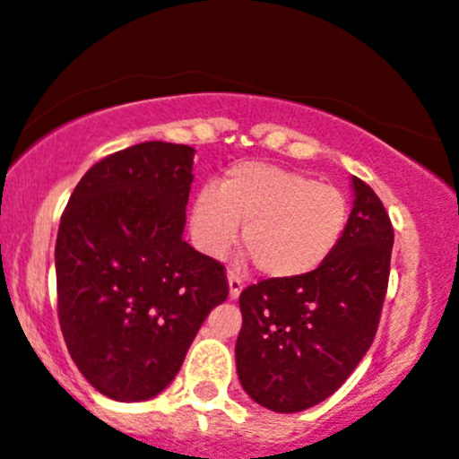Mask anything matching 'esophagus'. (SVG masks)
Listing matches in <instances>:
<instances>
[{"mask_svg":"<svg viewBox=\"0 0 459 459\" xmlns=\"http://www.w3.org/2000/svg\"><path fill=\"white\" fill-rule=\"evenodd\" d=\"M229 298L230 299H237L239 298L241 289H244V281H241V276L237 272H229Z\"/></svg>","mask_w":459,"mask_h":459,"instance_id":"34e87169","label":"esophagus"}]
</instances>
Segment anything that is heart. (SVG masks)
I'll list each match as a JSON object with an SVG mask.
<instances>
[{
  "instance_id": "b5f03b06",
  "label": "heart",
  "mask_w": 459,
  "mask_h": 459,
  "mask_svg": "<svg viewBox=\"0 0 459 459\" xmlns=\"http://www.w3.org/2000/svg\"><path fill=\"white\" fill-rule=\"evenodd\" d=\"M343 189L263 161L235 163L218 187L198 189L189 213L194 244L220 256L244 222V247L267 278H299L330 259L345 233Z\"/></svg>"
}]
</instances>
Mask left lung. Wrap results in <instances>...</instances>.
Wrapping results in <instances>:
<instances>
[{"mask_svg":"<svg viewBox=\"0 0 459 459\" xmlns=\"http://www.w3.org/2000/svg\"><path fill=\"white\" fill-rule=\"evenodd\" d=\"M354 207L330 259L299 278H267L239 296L235 345L244 391L273 412L328 399L373 343L391 273L393 224L377 194L351 177Z\"/></svg>","mask_w":459,"mask_h":459,"instance_id":"obj_1","label":"left lung"}]
</instances>
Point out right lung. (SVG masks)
Returning a JSON list of instances; mask_svg holds the SVG:
<instances>
[{"label": "right lung", "instance_id": "obj_1", "mask_svg": "<svg viewBox=\"0 0 459 459\" xmlns=\"http://www.w3.org/2000/svg\"><path fill=\"white\" fill-rule=\"evenodd\" d=\"M194 151L142 142L94 163L56 241L57 317L82 376L116 402H146L181 368L229 298L224 265L183 239Z\"/></svg>", "mask_w": 459, "mask_h": 459}]
</instances>
